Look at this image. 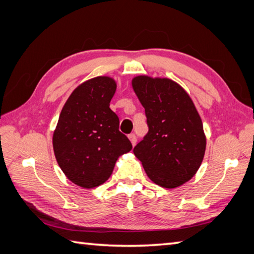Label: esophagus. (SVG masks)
Here are the masks:
<instances>
[{
	"label": "esophagus",
	"instance_id": "obj_1",
	"mask_svg": "<svg viewBox=\"0 0 254 254\" xmlns=\"http://www.w3.org/2000/svg\"><path fill=\"white\" fill-rule=\"evenodd\" d=\"M128 139H130V141H131L133 146L136 144V136H135V134H130V135H128Z\"/></svg>",
	"mask_w": 254,
	"mask_h": 254
}]
</instances>
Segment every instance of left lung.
I'll return each mask as SVG.
<instances>
[{
	"mask_svg": "<svg viewBox=\"0 0 254 254\" xmlns=\"http://www.w3.org/2000/svg\"><path fill=\"white\" fill-rule=\"evenodd\" d=\"M132 87L145 109L148 133L133 149L148 178L175 189L185 185L201 166L206 136L191 97L175 80L138 75Z\"/></svg>",
	"mask_w": 254,
	"mask_h": 254,
	"instance_id": "left-lung-1",
	"label": "left lung"
}]
</instances>
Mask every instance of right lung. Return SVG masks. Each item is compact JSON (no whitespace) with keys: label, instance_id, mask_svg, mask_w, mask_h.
I'll list each match as a JSON object with an SVG mask.
<instances>
[{"label":"right lung","instance_id":"obj_1","mask_svg":"<svg viewBox=\"0 0 254 254\" xmlns=\"http://www.w3.org/2000/svg\"><path fill=\"white\" fill-rule=\"evenodd\" d=\"M116 89L117 82L110 76L86 80L72 91L59 117L53 152L63 174L80 188L105 183L118 158L132 149L109 108Z\"/></svg>","mask_w":254,"mask_h":254}]
</instances>
